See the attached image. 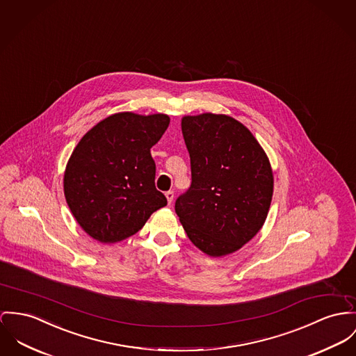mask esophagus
<instances>
[{"label": "esophagus", "mask_w": 356, "mask_h": 356, "mask_svg": "<svg viewBox=\"0 0 356 356\" xmlns=\"http://www.w3.org/2000/svg\"><path fill=\"white\" fill-rule=\"evenodd\" d=\"M165 196H166V200H168V203L170 204L172 202H173V197H175V193L173 191H168L165 192Z\"/></svg>", "instance_id": "esophagus-1"}]
</instances>
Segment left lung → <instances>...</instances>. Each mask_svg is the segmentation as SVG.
I'll return each instance as SVG.
<instances>
[{
	"label": "left lung",
	"instance_id": "left-lung-1",
	"mask_svg": "<svg viewBox=\"0 0 356 356\" xmlns=\"http://www.w3.org/2000/svg\"><path fill=\"white\" fill-rule=\"evenodd\" d=\"M181 131L192 183L176 200V214L204 254L234 253L260 232L268 216L274 193L270 159L249 129L229 115H186Z\"/></svg>",
	"mask_w": 356,
	"mask_h": 356
}]
</instances>
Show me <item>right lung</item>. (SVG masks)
Returning a JSON list of instances; mask_svg holds the SVG:
<instances>
[{"label":"right lung","mask_w":356,"mask_h":356,"mask_svg":"<svg viewBox=\"0 0 356 356\" xmlns=\"http://www.w3.org/2000/svg\"><path fill=\"white\" fill-rule=\"evenodd\" d=\"M166 113L118 112L74 147L63 175L67 206L82 230L102 244L123 241L166 206L156 190L150 149L169 126Z\"/></svg>","instance_id":"right-lung-1"}]
</instances>
